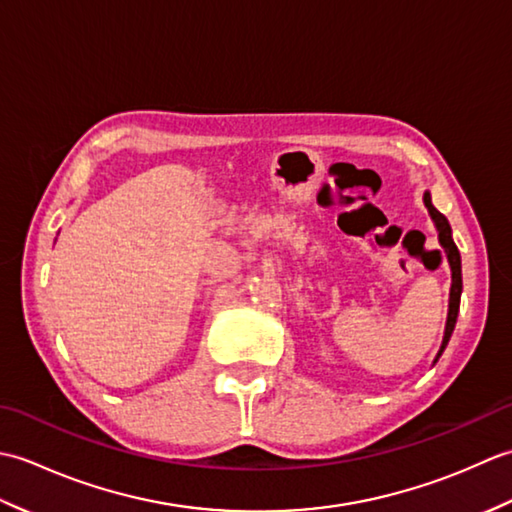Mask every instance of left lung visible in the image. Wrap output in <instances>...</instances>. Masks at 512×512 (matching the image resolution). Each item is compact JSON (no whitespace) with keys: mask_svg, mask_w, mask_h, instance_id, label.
<instances>
[{"mask_svg":"<svg viewBox=\"0 0 512 512\" xmlns=\"http://www.w3.org/2000/svg\"><path fill=\"white\" fill-rule=\"evenodd\" d=\"M422 202L427 206V211L433 220V226H436L438 231V242L444 248V255H447V262L451 268V290H449V312H447V325H444V336H442V343H440V350L433 358V365L438 363V358L442 356V352L447 350V345L451 341V334L455 330V323H458V312H460V297H462V259H460V250L453 242V235H451V224L447 217H444L436 206L431 204V193L424 191L422 195Z\"/></svg>","mask_w":512,"mask_h":512,"instance_id":"8db88e82","label":"left lung"}]
</instances>
